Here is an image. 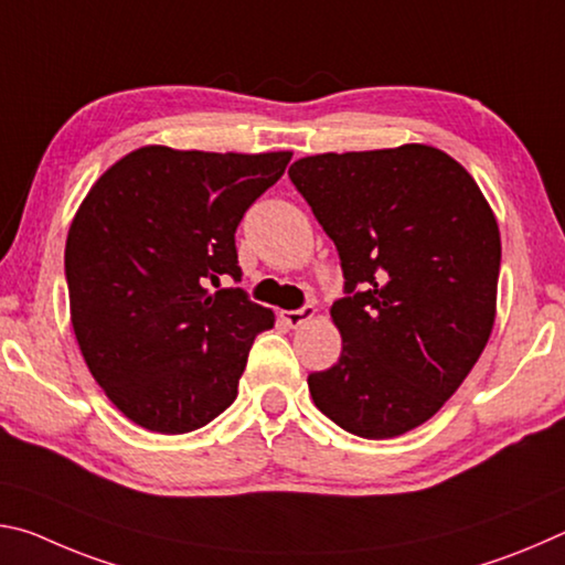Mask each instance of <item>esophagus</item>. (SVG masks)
I'll return each mask as SVG.
<instances>
[{
  "label": "esophagus",
  "instance_id": "1",
  "mask_svg": "<svg viewBox=\"0 0 565 565\" xmlns=\"http://www.w3.org/2000/svg\"><path fill=\"white\" fill-rule=\"evenodd\" d=\"M279 317L284 319L286 327L296 329V327H301V323L311 321L313 317H317V309H313L311 303H306V306H301V309H296V311H279Z\"/></svg>",
  "mask_w": 565,
  "mask_h": 565
}]
</instances>
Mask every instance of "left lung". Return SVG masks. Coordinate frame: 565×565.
<instances>
[{
    "label": "left lung",
    "mask_w": 565,
    "mask_h": 565,
    "mask_svg": "<svg viewBox=\"0 0 565 565\" xmlns=\"http://www.w3.org/2000/svg\"><path fill=\"white\" fill-rule=\"evenodd\" d=\"M294 186L337 244L341 356L309 376L343 431L394 438L431 418L489 343L501 234L473 177L428 145L294 161Z\"/></svg>",
    "instance_id": "8db88e82"
}]
</instances>
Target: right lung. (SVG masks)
<instances>
[{"mask_svg": "<svg viewBox=\"0 0 565 565\" xmlns=\"http://www.w3.org/2000/svg\"><path fill=\"white\" fill-rule=\"evenodd\" d=\"M291 151L149 145L94 181L64 248L76 343L104 394L154 434H189L234 404L274 311L242 289L234 234Z\"/></svg>", "mask_w": 565, "mask_h": 565, "instance_id": "right-lung-1", "label": "right lung"}]
</instances>
